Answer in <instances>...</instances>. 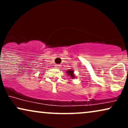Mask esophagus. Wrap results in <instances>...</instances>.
Instances as JSON below:
<instances>
[{"instance_id": "esophagus-1", "label": "esophagus", "mask_w": 128, "mask_h": 128, "mask_svg": "<svg viewBox=\"0 0 128 128\" xmlns=\"http://www.w3.org/2000/svg\"><path fill=\"white\" fill-rule=\"evenodd\" d=\"M55 67L56 68H59V67H60V64H56Z\"/></svg>"}]
</instances>
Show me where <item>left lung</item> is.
I'll return each mask as SVG.
<instances>
[{"instance_id":"obj_1","label":"left lung","mask_w":128,"mask_h":128,"mask_svg":"<svg viewBox=\"0 0 128 128\" xmlns=\"http://www.w3.org/2000/svg\"><path fill=\"white\" fill-rule=\"evenodd\" d=\"M67 73H68V74L69 75H70L72 76V78H74V74H73V71L72 70H68V72H67Z\"/></svg>"}]
</instances>
